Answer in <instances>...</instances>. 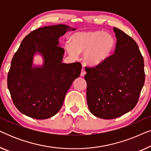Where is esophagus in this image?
Returning <instances> with one entry per match:
<instances>
[{
	"label": "esophagus",
	"mask_w": 151,
	"mask_h": 151,
	"mask_svg": "<svg viewBox=\"0 0 151 151\" xmlns=\"http://www.w3.org/2000/svg\"><path fill=\"white\" fill-rule=\"evenodd\" d=\"M85 74H86L85 69H84V68H82V71H81V73H80V76H84V75H85Z\"/></svg>",
	"instance_id": "1"
}]
</instances>
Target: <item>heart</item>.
<instances>
[{"instance_id": "obj_1", "label": "heart", "mask_w": 151, "mask_h": 151, "mask_svg": "<svg viewBox=\"0 0 151 151\" xmlns=\"http://www.w3.org/2000/svg\"><path fill=\"white\" fill-rule=\"evenodd\" d=\"M115 46V39L112 34L93 30L74 33L70 37V44L68 43L66 49L72 56L84 52V63L90 66H98L110 56Z\"/></svg>"}]
</instances>
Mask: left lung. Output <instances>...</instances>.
Listing matches in <instances>:
<instances>
[{
    "instance_id": "left-lung-1",
    "label": "left lung",
    "mask_w": 151,
    "mask_h": 151,
    "mask_svg": "<svg viewBox=\"0 0 151 151\" xmlns=\"http://www.w3.org/2000/svg\"><path fill=\"white\" fill-rule=\"evenodd\" d=\"M117 38L114 54L94 67H85L89 111L102 119H115L131 111L145 81L144 58L129 35L113 27Z\"/></svg>"
}]
</instances>
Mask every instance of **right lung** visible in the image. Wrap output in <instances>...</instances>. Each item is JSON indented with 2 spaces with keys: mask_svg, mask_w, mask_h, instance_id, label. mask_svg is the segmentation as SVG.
Returning a JSON list of instances; mask_svg holds the SVG:
<instances>
[{
  "mask_svg": "<svg viewBox=\"0 0 151 151\" xmlns=\"http://www.w3.org/2000/svg\"><path fill=\"white\" fill-rule=\"evenodd\" d=\"M70 30L76 29L63 24L37 29L22 40L14 54L7 86L14 105L27 116L44 119L55 115L73 80L80 76V63H62L65 49L58 46V40ZM36 53L43 58L42 66H32Z\"/></svg>",
  "mask_w": 151,
  "mask_h": 151,
  "instance_id": "1",
  "label": "right lung"
}]
</instances>
